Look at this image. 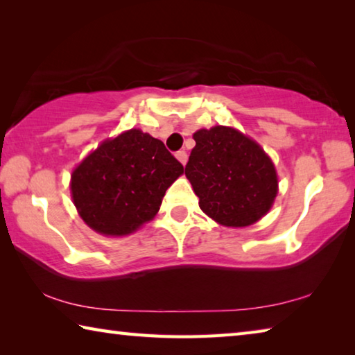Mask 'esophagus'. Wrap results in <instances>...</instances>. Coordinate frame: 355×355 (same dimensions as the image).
I'll return each mask as SVG.
<instances>
[{
	"instance_id": "1",
	"label": "esophagus",
	"mask_w": 355,
	"mask_h": 355,
	"mask_svg": "<svg viewBox=\"0 0 355 355\" xmlns=\"http://www.w3.org/2000/svg\"><path fill=\"white\" fill-rule=\"evenodd\" d=\"M175 158H177L183 166H186V163H188V155H186L184 150H180V152H177V153H175Z\"/></svg>"
}]
</instances>
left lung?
I'll return each instance as SVG.
<instances>
[{
  "label": "left lung",
  "mask_w": 355,
  "mask_h": 355,
  "mask_svg": "<svg viewBox=\"0 0 355 355\" xmlns=\"http://www.w3.org/2000/svg\"><path fill=\"white\" fill-rule=\"evenodd\" d=\"M192 137L196 147L184 173L208 218L219 225L243 228L271 211L279 177L260 144L225 125L200 128Z\"/></svg>",
  "instance_id": "1"
}]
</instances>
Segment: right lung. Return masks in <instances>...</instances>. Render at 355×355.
I'll list each match as a JSON object with an SVG mask.
<instances>
[{"label":"right lung","mask_w":355,"mask_h":355,"mask_svg":"<svg viewBox=\"0 0 355 355\" xmlns=\"http://www.w3.org/2000/svg\"><path fill=\"white\" fill-rule=\"evenodd\" d=\"M183 166L139 128L107 137L75 166L70 194L80 218L103 236H128L159 211Z\"/></svg>","instance_id":"add662e5"}]
</instances>
